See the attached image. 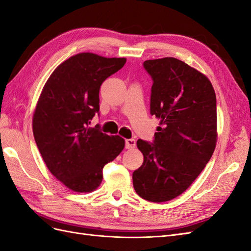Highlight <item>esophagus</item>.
<instances>
[{
	"mask_svg": "<svg viewBox=\"0 0 251 251\" xmlns=\"http://www.w3.org/2000/svg\"><path fill=\"white\" fill-rule=\"evenodd\" d=\"M136 146V141L135 139L131 138V139H126V149L127 150H132L134 149Z\"/></svg>",
	"mask_w": 251,
	"mask_h": 251,
	"instance_id": "34e87169",
	"label": "esophagus"
}]
</instances>
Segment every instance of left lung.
Returning <instances> with one entry per match:
<instances>
[{
    "instance_id": "1",
    "label": "left lung",
    "mask_w": 251,
    "mask_h": 251,
    "mask_svg": "<svg viewBox=\"0 0 251 251\" xmlns=\"http://www.w3.org/2000/svg\"><path fill=\"white\" fill-rule=\"evenodd\" d=\"M153 80L151 114L160 119L153 143L138 139L143 163L133 173L142 199L165 202L189 187L217 142V100L204 74L175 57L143 63Z\"/></svg>"
}]
</instances>
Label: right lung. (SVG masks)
Masks as SVG:
<instances>
[{"label":"right lung","mask_w":251,"mask_h":251,"mask_svg":"<svg viewBox=\"0 0 251 251\" xmlns=\"http://www.w3.org/2000/svg\"><path fill=\"white\" fill-rule=\"evenodd\" d=\"M126 58L79 53L60 64L45 83L33 114V136L48 170L68 188L90 193L102 181L103 166L125 148L100 125L101 83L125 66Z\"/></svg>","instance_id":"add662e5"}]
</instances>
